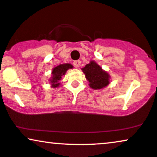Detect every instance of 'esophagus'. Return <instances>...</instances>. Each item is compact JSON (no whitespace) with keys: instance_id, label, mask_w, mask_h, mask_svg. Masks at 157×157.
I'll return each instance as SVG.
<instances>
[{"instance_id":"34e87169","label":"esophagus","mask_w":157,"mask_h":157,"mask_svg":"<svg viewBox=\"0 0 157 157\" xmlns=\"http://www.w3.org/2000/svg\"><path fill=\"white\" fill-rule=\"evenodd\" d=\"M80 64H81V61L80 60L75 61L74 62H73V65H74L75 67H79L80 66Z\"/></svg>"}]
</instances>
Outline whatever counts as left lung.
<instances>
[{
	"label": "left lung",
	"mask_w": 157,
	"mask_h": 157,
	"mask_svg": "<svg viewBox=\"0 0 157 157\" xmlns=\"http://www.w3.org/2000/svg\"><path fill=\"white\" fill-rule=\"evenodd\" d=\"M82 70L93 89H101L109 83V75L95 61H90Z\"/></svg>",
	"instance_id": "obj_1"
}]
</instances>
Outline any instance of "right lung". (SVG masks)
Returning <instances> with one entry per match:
<instances>
[{
  "label": "right lung",
  "instance_id": "right-lung-1",
  "mask_svg": "<svg viewBox=\"0 0 157 157\" xmlns=\"http://www.w3.org/2000/svg\"><path fill=\"white\" fill-rule=\"evenodd\" d=\"M73 68V66L70 64H63L57 66L53 68L52 71V75L51 77V86L53 88H57L60 85L59 81L61 80V77L65 75L67 70L69 69Z\"/></svg>",
  "mask_w": 157,
  "mask_h": 157
}]
</instances>
